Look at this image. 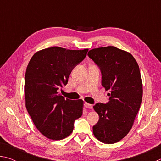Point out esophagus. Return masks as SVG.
Wrapping results in <instances>:
<instances>
[{
  "label": "esophagus",
  "instance_id": "34e87169",
  "mask_svg": "<svg viewBox=\"0 0 161 161\" xmlns=\"http://www.w3.org/2000/svg\"><path fill=\"white\" fill-rule=\"evenodd\" d=\"M84 106H85L86 108H90V109H92V107H93V106H92V104H90V103H84Z\"/></svg>",
  "mask_w": 161,
  "mask_h": 161
}]
</instances>
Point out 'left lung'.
<instances>
[{
	"instance_id": "left-lung-1",
	"label": "left lung",
	"mask_w": 161,
	"mask_h": 161,
	"mask_svg": "<svg viewBox=\"0 0 161 161\" xmlns=\"http://www.w3.org/2000/svg\"><path fill=\"white\" fill-rule=\"evenodd\" d=\"M88 56L100 68L102 85L109 90L108 102L93 107L99 117L93 133L101 142L115 143L129 133L141 107L139 67L131 54L114 46L92 49Z\"/></svg>"
}]
</instances>
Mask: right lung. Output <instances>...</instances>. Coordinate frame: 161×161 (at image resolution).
<instances>
[{
	"label": "right lung",
	"instance_id": "add662e5",
	"mask_svg": "<svg viewBox=\"0 0 161 161\" xmlns=\"http://www.w3.org/2000/svg\"><path fill=\"white\" fill-rule=\"evenodd\" d=\"M88 49H43L30 60L25 75V107L35 126L49 139L69 136L74 122L82 115V99L70 100L59 94L73 68L85 58Z\"/></svg>",
	"mask_w": 161,
	"mask_h": 161
}]
</instances>
